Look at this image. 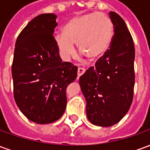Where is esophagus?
Instances as JSON below:
<instances>
[{"instance_id": "obj_1", "label": "esophagus", "mask_w": 150, "mask_h": 150, "mask_svg": "<svg viewBox=\"0 0 150 150\" xmlns=\"http://www.w3.org/2000/svg\"><path fill=\"white\" fill-rule=\"evenodd\" d=\"M85 71H86V69L83 68V67H79L78 69V77H80Z\"/></svg>"}]
</instances>
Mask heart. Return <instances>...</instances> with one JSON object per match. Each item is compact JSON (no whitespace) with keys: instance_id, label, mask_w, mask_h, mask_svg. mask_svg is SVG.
I'll return each instance as SVG.
<instances>
[{"instance_id":"1","label":"heart","mask_w":150,"mask_h":150,"mask_svg":"<svg viewBox=\"0 0 150 150\" xmlns=\"http://www.w3.org/2000/svg\"><path fill=\"white\" fill-rule=\"evenodd\" d=\"M112 36L113 25L109 17L95 12L71 18L65 25L63 33L56 34L54 41L65 61L75 54L74 43L87 57L96 59L108 49Z\"/></svg>"}]
</instances>
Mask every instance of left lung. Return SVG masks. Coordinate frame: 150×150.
I'll list each match as a JSON object with an SVG mask.
<instances>
[{"mask_svg":"<svg viewBox=\"0 0 150 150\" xmlns=\"http://www.w3.org/2000/svg\"><path fill=\"white\" fill-rule=\"evenodd\" d=\"M114 34L109 49L79 78L86 112L93 125L109 127L122 119L129 110L135 83V49L125 21L110 12Z\"/></svg>","mask_w":150,"mask_h":150,"instance_id":"8db88e82","label":"left lung"}]
</instances>
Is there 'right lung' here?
Masks as SVG:
<instances>
[{
  "label": "right lung",
  "instance_id": "add662e5",
  "mask_svg": "<svg viewBox=\"0 0 150 150\" xmlns=\"http://www.w3.org/2000/svg\"><path fill=\"white\" fill-rule=\"evenodd\" d=\"M56 18L43 13L28 23L17 38L12 64L16 104L28 119L41 125L62 116L67 88L77 77L78 67L59 56L53 35Z\"/></svg>",
  "mask_w": 150,
  "mask_h": 150
}]
</instances>
